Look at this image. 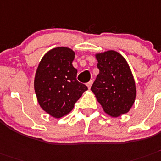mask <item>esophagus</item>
Here are the masks:
<instances>
[{
    "instance_id": "obj_1",
    "label": "esophagus",
    "mask_w": 161,
    "mask_h": 161,
    "mask_svg": "<svg viewBox=\"0 0 161 161\" xmlns=\"http://www.w3.org/2000/svg\"><path fill=\"white\" fill-rule=\"evenodd\" d=\"M92 83H93V82H92V80H91V81H89L88 83H87V87H88L89 89L91 88L92 85Z\"/></svg>"
}]
</instances>
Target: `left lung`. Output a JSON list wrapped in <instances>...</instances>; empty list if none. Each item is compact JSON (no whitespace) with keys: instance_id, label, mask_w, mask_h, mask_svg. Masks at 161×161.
I'll return each instance as SVG.
<instances>
[{"instance_id":"8db88e82","label":"left lung","mask_w":161,"mask_h":161,"mask_svg":"<svg viewBox=\"0 0 161 161\" xmlns=\"http://www.w3.org/2000/svg\"><path fill=\"white\" fill-rule=\"evenodd\" d=\"M99 74L91 90L104 111L112 117L128 113L136 98V86L126 60L119 52L96 54Z\"/></svg>"}]
</instances>
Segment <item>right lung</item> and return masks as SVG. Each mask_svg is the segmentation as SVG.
Returning a JSON list of instances; mask_svg holds the SVG:
<instances>
[{"mask_svg": "<svg viewBox=\"0 0 161 161\" xmlns=\"http://www.w3.org/2000/svg\"><path fill=\"white\" fill-rule=\"evenodd\" d=\"M74 51L68 47L53 48L44 55L34 78L39 105L54 118L68 114L87 87L77 80L72 64Z\"/></svg>", "mask_w": 161, "mask_h": 161, "instance_id": "obj_1", "label": "right lung"}]
</instances>
